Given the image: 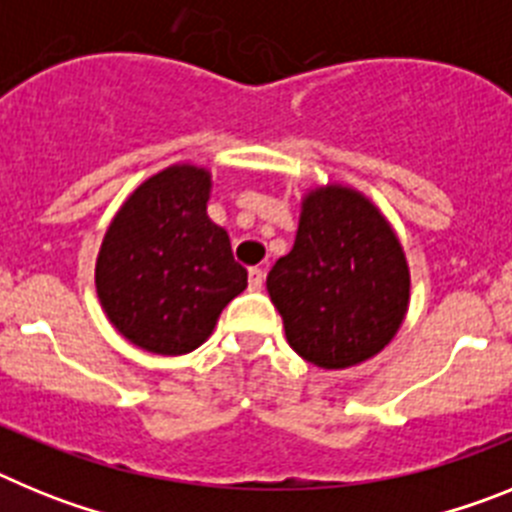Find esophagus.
Masks as SVG:
<instances>
[{
	"instance_id": "34e87169",
	"label": "esophagus",
	"mask_w": 512,
	"mask_h": 512,
	"mask_svg": "<svg viewBox=\"0 0 512 512\" xmlns=\"http://www.w3.org/2000/svg\"><path fill=\"white\" fill-rule=\"evenodd\" d=\"M264 279H266V271L261 269V266H251V269H248V287L251 289L264 287Z\"/></svg>"
}]
</instances>
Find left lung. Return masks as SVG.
<instances>
[{"instance_id":"8db88e82","label":"left lung","mask_w":512,"mask_h":512,"mask_svg":"<svg viewBox=\"0 0 512 512\" xmlns=\"http://www.w3.org/2000/svg\"><path fill=\"white\" fill-rule=\"evenodd\" d=\"M266 289L289 346L320 369L372 359L410 305V269L372 200L343 184L302 197L295 246L271 266Z\"/></svg>"}]
</instances>
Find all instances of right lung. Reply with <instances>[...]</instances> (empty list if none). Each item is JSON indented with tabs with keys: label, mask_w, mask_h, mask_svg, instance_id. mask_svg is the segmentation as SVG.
Listing matches in <instances>:
<instances>
[{
	"label": "right lung",
	"mask_w": 512,
	"mask_h": 512,
	"mask_svg": "<svg viewBox=\"0 0 512 512\" xmlns=\"http://www.w3.org/2000/svg\"><path fill=\"white\" fill-rule=\"evenodd\" d=\"M212 176L174 164L140 184L104 233L94 269L102 310L143 351L182 356L210 338L248 284L230 238L207 217Z\"/></svg>",
	"instance_id": "obj_1"
}]
</instances>
